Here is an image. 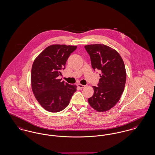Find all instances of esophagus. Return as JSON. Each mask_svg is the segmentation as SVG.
<instances>
[{
  "instance_id": "34e87169",
  "label": "esophagus",
  "mask_w": 155,
  "mask_h": 155,
  "mask_svg": "<svg viewBox=\"0 0 155 155\" xmlns=\"http://www.w3.org/2000/svg\"><path fill=\"white\" fill-rule=\"evenodd\" d=\"M77 86H78V87H79V88H80V89H83V88H84V87H85V86L84 85H83V84H77Z\"/></svg>"
}]
</instances>
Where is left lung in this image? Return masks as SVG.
I'll return each mask as SVG.
<instances>
[{
  "mask_svg": "<svg viewBox=\"0 0 155 155\" xmlns=\"http://www.w3.org/2000/svg\"><path fill=\"white\" fill-rule=\"evenodd\" d=\"M91 66L99 70L98 86H93L94 94L88 98L90 106L98 112L112 108L120 100L126 81V70L122 58L112 48L101 44L85 45Z\"/></svg>",
  "mask_w": 155,
  "mask_h": 155,
  "instance_id": "8db88e82",
  "label": "left lung"
}]
</instances>
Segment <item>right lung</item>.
<instances>
[{"label":"right lung","instance_id":"obj_1","mask_svg":"<svg viewBox=\"0 0 155 155\" xmlns=\"http://www.w3.org/2000/svg\"><path fill=\"white\" fill-rule=\"evenodd\" d=\"M76 48L73 45H50L33 62L31 74L33 93L42 107L48 111L63 110L76 91V85L65 83L58 78L62 75L68 58Z\"/></svg>","mask_w":155,"mask_h":155}]
</instances>
